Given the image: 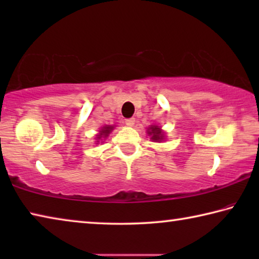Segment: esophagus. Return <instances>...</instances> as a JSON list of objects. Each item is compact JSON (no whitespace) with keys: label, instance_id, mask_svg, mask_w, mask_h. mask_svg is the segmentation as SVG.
<instances>
[{"label":"esophagus","instance_id":"1","mask_svg":"<svg viewBox=\"0 0 259 259\" xmlns=\"http://www.w3.org/2000/svg\"><path fill=\"white\" fill-rule=\"evenodd\" d=\"M124 123L126 125H129V126H133L135 124V119H134V117H129V119H125Z\"/></svg>","mask_w":259,"mask_h":259}]
</instances>
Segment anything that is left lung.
Listing matches in <instances>:
<instances>
[{"label": "left lung", "instance_id": "8db88e82", "mask_svg": "<svg viewBox=\"0 0 259 259\" xmlns=\"http://www.w3.org/2000/svg\"><path fill=\"white\" fill-rule=\"evenodd\" d=\"M148 135H151V139L155 140V142H160V140L163 139V133H162L161 129L156 125H153L148 129Z\"/></svg>", "mask_w": 259, "mask_h": 259}]
</instances>
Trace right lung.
Returning a JSON list of instances; mask_svg holds the SVG:
<instances>
[{
	"label": "right lung",
	"mask_w": 259,
	"mask_h": 259,
	"mask_svg": "<svg viewBox=\"0 0 259 259\" xmlns=\"http://www.w3.org/2000/svg\"><path fill=\"white\" fill-rule=\"evenodd\" d=\"M113 130V126L112 125H106V126H104V128L102 129V131H99V136L97 137V139L98 140H100L102 138H106L107 136H108V134L111 133V131Z\"/></svg>",
	"instance_id": "right-lung-1"
}]
</instances>
